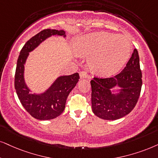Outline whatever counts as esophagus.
Listing matches in <instances>:
<instances>
[{"instance_id": "obj_1", "label": "esophagus", "mask_w": 158, "mask_h": 158, "mask_svg": "<svg viewBox=\"0 0 158 158\" xmlns=\"http://www.w3.org/2000/svg\"><path fill=\"white\" fill-rule=\"evenodd\" d=\"M79 77H80L81 79H85V78H87V72H86L85 71H81V72L79 73Z\"/></svg>"}]
</instances>
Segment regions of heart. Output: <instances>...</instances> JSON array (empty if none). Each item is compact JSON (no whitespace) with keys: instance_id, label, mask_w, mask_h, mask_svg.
Instances as JSON below:
<instances>
[{"instance_id":"heart-1","label":"heart","mask_w":158,"mask_h":158,"mask_svg":"<svg viewBox=\"0 0 158 158\" xmlns=\"http://www.w3.org/2000/svg\"><path fill=\"white\" fill-rule=\"evenodd\" d=\"M74 49L79 56L89 57V66L94 73L107 77L117 73L125 65L132 47L123 35L95 32L79 38Z\"/></svg>"}]
</instances>
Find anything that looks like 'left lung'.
Masks as SVG:
<instances>
[{"mask_svg":"<svg viewBox=\"0 0 158 158\" xmlns=\"http://www.w3.org/2000/svg\"><path fill=\"white\" fill-rule=\"evenodd\" d=\"M141 78L139 53L135 49L120 73L113 77H94L91 80L93 113L106 120H114L128 114L134 109L140 95ZM117 85L121 88L120 93H111L110 89Z\"/></svg>","mask_w":158,"mask_h":158,"instance_id":"obj_1","label":"left lung"}]
</instances>
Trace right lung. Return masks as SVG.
I'll return each instance as SVG.
<instances>
[{
  "mask_svg": "<svg viewBox=\"0 0 158 158\" xmlns=\"http://www.w3.org/2000/svg\"><path fill=\"white\" fill-rule=\"evenodd\" d=\"M55 35L65 37V32L63 30L45 29L28 40L21 49L16 68L15 87L17 96L25 110L39 120L55 119L63 113L67 98L79 79L78 73L61 76L44 93L37 95L30 93L31 90L24 79V65L26 59L30 52L33 51L46 39Z\"/></svg>",
  "mask_w": 158,
  "mask_h": 158,
  "instance_id": "1",
  "label": "right lung"
}]
</instances>
